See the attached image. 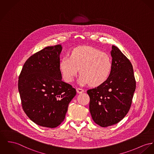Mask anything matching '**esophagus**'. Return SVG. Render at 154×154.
<instances>
[{
    "instance_id": "34e87169",
    "label": "esophagus",
    "mask_w": 154,
    "mask_h": 154,
    "mask_svg": "<svg viewBox=\"0 0 154 154\" xmlns=\"http://www.w3.org/2000/svg\"><path fill=\"white\" fill-rule=\"evenodd\" d=\"M76 91H77V93H79V94H82V93H83V92L84 91L83 89L80 88H77L76 89Z\"/></svg>"
}]
</instances>
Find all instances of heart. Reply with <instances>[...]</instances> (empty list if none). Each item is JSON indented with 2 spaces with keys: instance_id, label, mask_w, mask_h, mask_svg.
I'll return each instance as SVG.
<instances>
[{
  "instance_id": "heart-1",
  "label": "heart",
  "mask_w": 154,
  "mask_h": 154,
  "mask_svg": "<svg viewBox=\"0 0 154 154\" xmlns=\"http://www.w3.org/2000/svg\"><path fill=\"white\" fill-rule=\"evenodd\" d=\"M112 67L111 61L106 53L90 46L74 48L70 57L64 56L60 63L59 68L64 80L71 82L77 74H82L79 83L98 86L108 78Z\"/></svg>"
}]
</instances>
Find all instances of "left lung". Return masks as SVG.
I'll list each match as a JSON object with an SVG mask.
<instances>
[{
    "mask_svg": "<svg viewBox=\"0 0 154 154\" xmlns=\"http://www.w3.org/2000/svg\"><path fill=\"white\" fill-rule=\"evenodd\" d=\"M112 67L106 81L88 90L89 109L95 122L102 127L114 125L130 110L136 88L130 61L119 48L112 46Z\"/></svg>",
    "mask_w": 154,
    "mask_h": 154,
    "instance_id": "obj_1",
    "label": "left lung"
}]
</instances>
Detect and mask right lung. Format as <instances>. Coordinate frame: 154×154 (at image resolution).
Returning a JSON list of instances; mask_svg holds the SVG:
<instances>
[{"label":"right lung","instance_id":"1","mask_svg":"<svg viewBox=\"0 0 154 154\" xmlns=\"http://www.w3.org/2000/svg\"><path fill=\"white\" fill-rule=\"evenodd\" d=\"M61 45L48 46L26 60L19 77L18 89L27 117L36 124L55 128L64 121L75 89L62 81Z\"/></svg>","mask_w":154,"mask_h":154}]
</instances>
